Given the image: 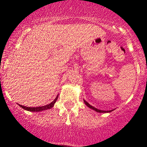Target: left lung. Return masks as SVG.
<instances>
[{
	"mask_svg": "<svg viewBox=\"0 0 147 147\" xmlns=\"http://www.w3.org/2000/svg\"><path fill=\"white\" fill-rule=\"evenodd\" d=\"M84 102H85V105H86L87 106H88V107H89V108L92 109V110H95V111H96V112H98V113H110V112H111V111H112V110H108V111H105V110H98V109L96 108V107H93V106H92V105H90V104L88 103V102H87L86 101H85V100H84Z\"/></svg>",
	"mask_w": 147,
	"mask_h": 147,
	"instance_id": "8db88e82",
	"label": "left lung"
}]
</instances>
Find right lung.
<instances>
[{"mask_svg":"<svg viewBox=\"0 0 147 147\" xmlns=\"http://www.w3.org/2000/svg\"><path fill=\"white\" fill-rule=\"evenodd\" d=\"M58 98V96L56 97L55 99L51 103L47 105H45V106H42V107H26V106H23V105H20V107H22L23 109L26 110H28V111H31V112H40V111H42V110H49V109L52 108L54 107V104L55 102H57V99Z\"/></svg>","mask_w":147,"mask_h":147,"instance_id":"obj_1","label":"right lung"}]
</instances>
